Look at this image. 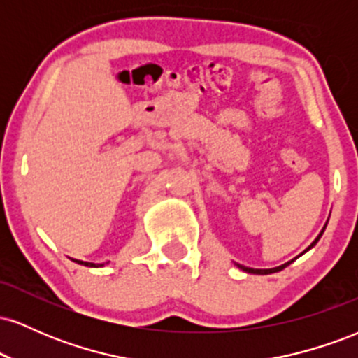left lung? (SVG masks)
I'll use <instances>...</instances> for the list:
<instances>
[{
  "label": "left lung",
  "instance_id": "left-lung-1",
  "mask_svg": "<svg viewBox=\"0 0 358 358\" xmlns=\"http://www.w3.org/2000/svg\"><path fill=\"white\" fill-rule=\"evenodd\" d=\"M327 224H328V222H327ZM327 224H324V227L322 229V232L318 234V237H316V239H315L313 242H311L310 245H308V249H306V250H310V249L313 248V245L316 244V242L320 241V237L323 236L324 229H327ZM306 250H305V252H306ZM305 252H303V254H305ZM299 256H301V254H299ZM293 261H294V259H293ZM293 261H287V262H285V264L278 266V268H271V269H252V268H245V266H241V264H236V266H237V268H239V269L244 271V273H249V274H273V273H279V271H281V269H285L286 266H289L291 262H293Z\"/></svg>",
  "mask_w": 358,
  "mask_h": 358
}]
</instances>
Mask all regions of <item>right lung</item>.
<instances>
[{
    "mask_svg": "<svg viewBox=\"0 0 358 358\" xmlns=\"http://www.w3.org/2000/svg\"><path fill=\"white\" fill-rule=\"evenodd\" d=\"M80 262V264H84V266H89V268H97V266H101V268H102V266H104V264H94V262H84V261H79Z\"/></svg>",
    "mask_w": 358,
    "mask_h": 358,
    "instance_id": "1",
    "label": "right lung"
}]
</instances>
